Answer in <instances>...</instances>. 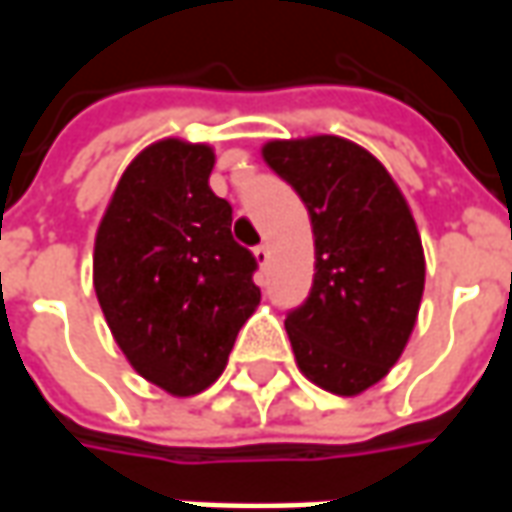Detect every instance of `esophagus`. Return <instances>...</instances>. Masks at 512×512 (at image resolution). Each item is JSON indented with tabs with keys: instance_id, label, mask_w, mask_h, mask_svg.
Returning a JSON list of instances; mask_svg holds the SVG:
<instances>
[{
	"instance_id": "obj_1",
	"label": "esophagus",
	"mask_w": 512,
	"mask_h": 512,
	"mask_svg": "<svg viewBox=\"0 0 512 512\" xmlns=\"http://www.w3.org/2000/svg\"><path fill=\"white\" fill-rule=\"evenodd\" d=\"M252 255H255L257 266H260V268H266V266H268V257H271V252H268V246H266V244L255 246V252H252Z\"/></svg>"
}]
</instances>
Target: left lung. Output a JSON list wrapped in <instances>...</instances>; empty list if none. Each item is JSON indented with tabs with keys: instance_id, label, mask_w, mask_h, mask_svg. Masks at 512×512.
<instances>
[{
	"instance_id": "1",
	"label": "left lung",
	"mask_w": 512,
	"mask_h": 512,
	"mask_svg": "<svg viewBox=\"0 0 512 512\" xmlns=\"http://www.w3.org/2000/svg\"><path fill=\"white\" fill-rule=\"evenodd\" d=\"M263 158L304 200L315 235L310 299L285 318L296 365L332 395H362L392 370L417 323V222L384 164L351 139H271Z\"/></svg>"
}]
</instances>
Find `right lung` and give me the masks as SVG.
<instances>
[{
    "instance_id": "obj_1",
    "label": "right lung",
    "mask_w": 512,
    "mask_h": 512,
    "mask_svg": "<svg viewBox=\"0 0 512 512\" xmlns=\"http://www.w3.org/2000/svg\"><path fill=\"white\" fill-rule=\"evenodd\" d=\"M213 147L158 139L126 167L106 205L93 285L128 365L175 397L222 376L260 304L255 257L230 233L233 208L208 186Z\"/></svg>"
}]
</instances>
